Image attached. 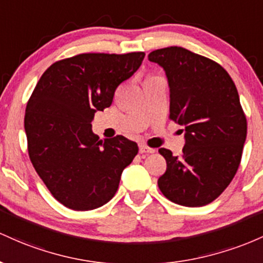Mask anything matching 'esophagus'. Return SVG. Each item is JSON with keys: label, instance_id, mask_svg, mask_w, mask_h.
Segmentation results:
<instances>
[{"label": "esophagus", "instance_id": "34e87169", "mask_svg": "<svg viewBox=\"0 0 263 263\" xmlns=\"http://www.w3.org/2000/svg\"><path fill=\"white\" fill-rule=\"evenodd\" d=\"M139 153L140 154H153V153H155V149H152L146 145H140Z\"/></svg>", "mask_w": 263, "mask_h": 263}]
</instances>
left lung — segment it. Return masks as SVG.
I'll use <instances>...</instances> for the list:
<instances>
[{"label": "left lung", "mask_w": 263, "mask_h": 263, "mask_svg": "<svg viewBox=\"0 0 263 263\" xmlns=\"http://www.w3.org/2000/svg\"><path fill=\"white\" fill-rule=\"evenodd\" d=\"M147 58L167 77L169 118L185 126L181 155L159 149L166 160L159 189L178 205H208L229 186L241 163L247 122L236 85L219 63L182 47L156 49Z\"/></svg>", "instance_id": "1"}]
</instances>
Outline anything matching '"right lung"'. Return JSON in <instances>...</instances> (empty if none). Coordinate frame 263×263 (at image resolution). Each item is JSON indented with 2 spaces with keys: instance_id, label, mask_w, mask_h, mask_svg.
Returning a JSON list of instances; mask_svg holds the SVG:
<instances>
[{
  "instance_id": "1",
  "label": "right lung",
  "mask_w": 263,
  "mask_h": 263,
  "mask_svg": "<svg viewBox=\"0 0 263 263\" xmlns=\"http://www.w3.org/2000/svg\"><path fill=\"white\" fill-rule=\"evenodd\" d=\"M145 53H83L53 63L26 107L31 163L55 200L88 211L116 195L138 144L123 135L100 140L92 132L97 110L110 107L118 85L138 70Z\"/></svg>"
}]
</instances>
